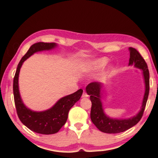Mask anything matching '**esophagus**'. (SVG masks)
Returning <instances> with one entry per match:
<instances>
[{
	"mask_svg": "<svg viewBox=\"0 0 158 158\" xmlns=\"http://www.w3.org/2000/svg\"><path fill=\"white\" fill-rule=\"evenodd\" d=\"M81 97H88V94L86 93V92L84 91V92H83L82 96H81Z\"/></svg>",
	"mask_w": 158,
	"mask_h": 158,
	"instance_id": "34e87169",
	"label": "esophagus"
}]
</instances>
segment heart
<instances>
[{
  "label": "heart",
  "mask_w": 158,
  "mask_h": 158,
  "mask_svg": "<svg viewBox=\"0 0 158 158\" xmlns=\"http://www.w3.org/2000/svg\"><path fill=\"white\" fill-rule=\"evenodd\" d=\"M108 63V59L106 58H102V59H99L94 61L91 64L89 65L88 68H86V70H97V69H101L104 68L105 66Z\"/></svg>",
  "instance_id": "b5f03b06"
}]
</instances>
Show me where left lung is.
<instances>
[{
    "label": "left lung",
    "mask_w": 158,
    "mask_h": 158,
    "mask_svg": "<svg viewBox=\"0 0 158 158\" xmlns=\"http://www.w3.org/2000/svg\"><path fill=\"white\" fill-rule=\"evenodd\" d=\"M130 59L129 65H135V68L143 70L144 78L145 90L142 106L139 113L135 117L128 119H114L108 117L104 113L102 103L101 102V90L102 84L100 82H91L86 87V92L90 95L92 106L90 110V119L99 131L108 134H117L123 132L135 126L142 118L146 108L148 93H149V72L148 66L140 53L135 48H129Z\"/></svg>",
    "instance_id": "obj_1"
}]
</instances>
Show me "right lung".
<instances>
[{
	"label": "right lung",
	"mask_w": 158,
	"mask_h": 158,
	"mask_svg": "<svg viewBox=\"0 0 158 158\" xmlns=\"http://www.w3.org/2000/svg\"><path fill=\"white\" fill-rule=\"evenodd\" d=\"M56 46V43L38 42L32 44L18 64L13 79L14 100L19 118L29 129L42 135L56 134L61 129L68 119L69 110L79 100L83 92L79 89L75 93L61 98L51 108L44 111H33L23 104L19 88V72L23 62L36 52L52 50Z\"/></svg>",
	"instance_id": "obj_1"
}]
</instances>
